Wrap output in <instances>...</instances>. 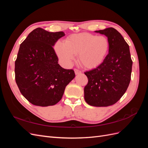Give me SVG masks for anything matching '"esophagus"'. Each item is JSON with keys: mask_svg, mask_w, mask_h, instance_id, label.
I'll return each mask as SVG.
<instances>
[{"mask_svg": "<svg viewBox=\"0 0 148 148\" xmlns=\"http://www.w3.org/2000/svg\"><path fill=\"white\" fill-rule=\"evenodd\" d=\"M74 71H75V73L76 74V75H78V74H79V73H82V71H80V70H78V69H74Z\"/></svg>", "mask_w": 148, "mask_h": 148, "instance_id": "obj_1", "label": "esophagus"}]
</instances>
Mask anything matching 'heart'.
Wrapping results in <instances>:
<instances>
[{
    "instance_id": "obj_1",
    "label": "heart",
    "mask_w": 148,
    "mask_h": 148,
    "mask_svg": "<svg viewBox=\"0 0 148 148\" xmlns=\"http://www.w3.org/2000/svg\"><path fill=\"white\" fill-rule=\"evenodd\" d=\"M109 39L104 36L87 33L73 34L66 38L65 42L59 41L54 46L57 56L66 66H71L75 55L84 66L93 69L100 65L108 54Z\"/></svg>"
}]
</instances>
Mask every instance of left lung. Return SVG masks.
I'll return each mask as SVG.
<instances>
[{
	"label": "left lung",
	"mask_w": 148,
	"mask_h": 148,
	"mask_svg": "<svg viewBox=\"0 0 148 148\" xmlns=\"http://www.w3.org/2000/svg\"><path fill=\"white\" fill-rule=\"evenodd\" d=\"M95 32L107 37L110 47L104 61L84 73L88 79L84 89V99L92 106L107 107L115 104L126 92L133 62L128 44L117 30L108 28Z\"/></svg>",
	"instance_id": "8db88e82"
}]
</instances>
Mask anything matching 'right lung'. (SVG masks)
<instances>
[{"instance_id": "right-lung-1", "label": "right lung", "mask_w": 148, "mask_h": 148, "mask_svg": "<svg viewBox=\"0 0 148 148\" xmlns=\"http://www.w3.org/2000/svg\"><path fill=\"white\" fill-rule=\"evenodd\" d=\"M64 36L62 31L52 33L38 28L20 44L15 62V81L21 95L33 105L56 104L75 77L73 70L58 64L53 48Z\"/></svg>"}]
</instances>
